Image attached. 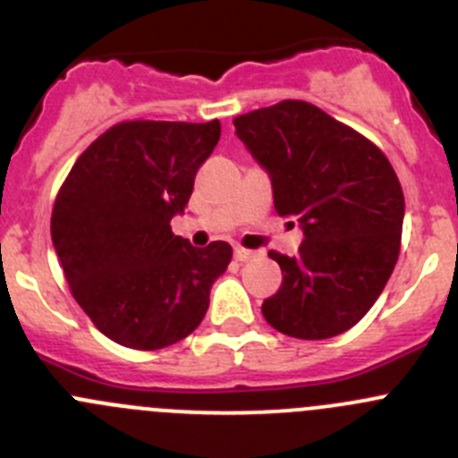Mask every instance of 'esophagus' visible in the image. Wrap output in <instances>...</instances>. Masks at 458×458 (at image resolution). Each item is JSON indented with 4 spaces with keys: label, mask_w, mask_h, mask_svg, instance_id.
<instances>
[{
    "label": "esophagus",
    "mask_w": 458,
    "mask_h": 458,
    "mask_svg": "<svg viewBox=\"0 0 458 458\" xmlns=\"http://www.w3.org/2000/svg\"><path fill=\"white\" fill-rule=\"evenodd\" d=\"M252 257H255V252L252 250H246V248L242 246L234 248V259H237V261H250Z\"/></svg>",
    "instance_id": "34e87169"
}]
</instances>
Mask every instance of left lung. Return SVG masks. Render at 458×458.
Returning a JSON list of instances; mask_svg holds the SVG:
<instances>
[{
    "instance_id": "1",
    "label": "left lung",
    "mask_w": 458,
    "mask_h": 458,
    "mask_svg": "<svg viewBox=\"0 0 458 458\" xmlns=\"http://www.w3.org/2000/svg\"><path fill=\"white\" fill-rule=\"evenodd\" d=\"M233 123L270 177L275 210L303 230L297 257L267 252L284 281L263 317L294 339L350 330L399 259L405 199L394 168L370 140L308 101H279Z\"/></svg>"
}]
</instances>
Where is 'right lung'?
I'll return each mask as SVG.
<instances>
[{
	"label": "right lung",
	"mask_w": 458,
	"mask_h": 458,
	"mask_svg": "<svg viewBox=\"0 0 458 458\" xmlns=\"http://www.w3.org/2000/svg\"><path fill=\"white\" fill-rule=\"evenodd\" d=\"M221 137L219 119L123 122L97 137L68 173L50 216L71 293L97 330L132 350L186 339L206 317L233 248L173 234L195 174Z\"/></svg>",
	"instance_id": "add662e5"
}]
</instances>
